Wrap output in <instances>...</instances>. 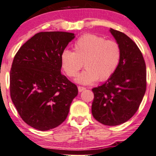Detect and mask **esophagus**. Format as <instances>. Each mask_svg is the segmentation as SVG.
Listing matches in <instances>:
<instances>
[{
    "instance_id": "34e87169",
    "label": "esophagus",
    "mask_w": 156,
    "mask_h": 156,
    "mask_svg": "<svg viewBox=\"0 0 156 156\" xmlns=\"http://www.w3.org/2000/svg\"><path fill=\"white\" fill-rule=\"evenodd\" d=\"M86 90L85 87H81V86L78 87V90H79V92H82V91H84V90Z\"/></svg>"
}]
</instances>
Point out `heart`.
Returning <instances> with one entry per match:
<instances>
[{"label":"heart","mask_w":156,"mask_h":156,"mask_svg":"<svg viewBox=\"0 0 156 156\" xmlns=\"http://www.w3.org/2000/svg\"><path fill=\"white\" fill-rule=\"evenodd\" d=\"M118 44L106 41L95 34L80 36L74 44V51L65 49L61 54V62L70 77L77 75L83 64L85 67L76 81L80 84H91L97 80L105 81L114 73L120 59Z\"/></svg>","instance_id":"b5f03b06"}]
</instances>
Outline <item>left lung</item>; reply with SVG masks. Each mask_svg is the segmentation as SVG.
Instances as JSON below:
<instances>
[{
    "label": "left lung",
    "instance_id": "obj_1",
    "mask_svg": "<svg viewBox=\"0 0 156 156\" xmlns=\"http://www.w3.org/2000/svg\"><path fill=\"white\" fill-rule=\"evenodd\" d=\"M120 48V59L112 75L92 89V113L103 125L115 126L137 112L146 90V67L141 51L124 33L110 29Z\"/></svg>",
    "mask_w": 156,
    "mask_h": 156
}]
</instances>
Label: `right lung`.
<instances>
[{
    "label": "right lung",
    "instance_id": "1",
    "mask_svg": "<svg viewBox=\"0 0 156 156\" xmlns=\"http://www.w3.org/2000/svg\"><path fill=\"white\" fill-rule=\"evenodd\" d=\"M73 33L40 32L16 53L10 72L12 102L24 122L38 130L58 126L66 120L78 89L61 74V54Z\"/></svg>",
    "mask_w": 156,
    "mask_h": 156
}]
</instances>
